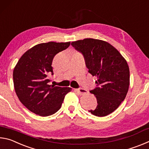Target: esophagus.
Wrapping results in <instances>:
<instances>
[{
  "mask_svg": "<svg viewBox=\"0 0 149 149\" xmlns=\"http://www.w3.org/2000/svg\"><path fill=\"white\" fill-rule=\"evenodd\" d=\"M74 91H75L78 94L80 95H85L86 93H87V92L86 91L83 89H74Z\"/></svg>",
  "mask_w": 149,
  "mask_h": 149,
  "instance_id": "34e87169",
  "label": "esophagus"
}]
</instances>
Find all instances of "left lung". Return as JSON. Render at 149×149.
I'll use <instances>...</instances> for the list:
<instances>
[{"label": "left lung", "instance_id": "left-lung-1", "mask_svg": "<svg viewBox=\"0 0 149 149\" xmlns=\"http://www.w3.org/2000/svg\"><path fill=\"white\" fill-rule=\"evenodd\" d=\"M72 47L84 55L88 72L97 77V87L90 91L97 100V106L89 112L99 117L106 116L119 107L130 85V69L119 51L108 42L91 38L72 42Z\"/></svg>", "mask_w": 149, "mask_h": 149}]
</instances>
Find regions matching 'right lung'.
Here are the masks:
<instances>
[{"instance_id":"obj_1","label":"right lung","mask_w":149,"mask_h":149,"mask_svg":"<svg viewBox=\"0 0 149 149\" xmlns=\"http://www.w3.org/2000/svg\"><path fill=\"white\" fill-rule=\"evenodd\" d=\"M70 45V42L38 44L25 52L13 72L15 91L22 104L41 116L56 113L61 107L70 87L49 85L53 75L52 63L55 55Z\"/></svg>"}]
</instances>
